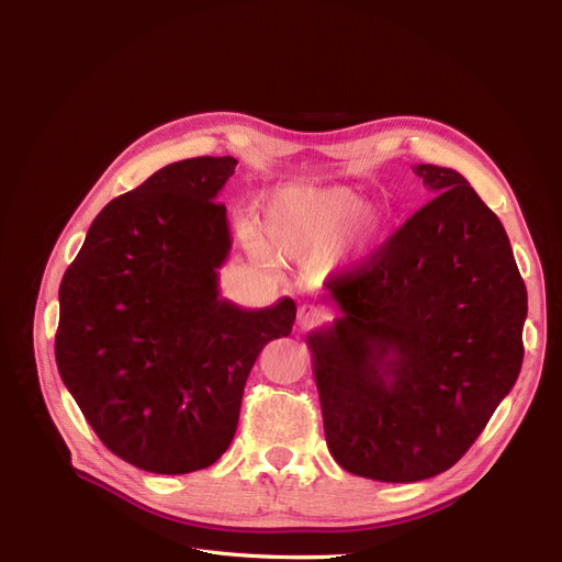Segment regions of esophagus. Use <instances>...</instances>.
<instances>
[{"label":"esophagus","mask_w":562,"mask_h":562,"mask_svg":"<svg viewBox=\"0 0 562 562\" xmlns=\"http://www.w3.org/2000/svg\"><path fill=\"white\" fill-rule=\"evenodd\" d=\"M321 321H323V312L318 307H314V304H302L297 312V323L302 328H312Z\"/></svg>","instance_id":"34e87169"}]
</instances>
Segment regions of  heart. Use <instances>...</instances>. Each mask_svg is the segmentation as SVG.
I'll list each match as a JSON object with an SVG mask.
<instances>
[{
	"label": "heart",
	"instance_id": "heart-1",
	"mask_svg": "<svg viewBox=\"0 0 562 562\" xmlns=\"http://www.w3.org/2000/svg\"><path fill=\"white\" fill-rule=\"evenodd\" d=\"M356 223L359 227L351 234L349 248H372L382 232V217L366 213V199L342 184H281L269 190L260 203L262 239L285 258L330 252L347 239Z\"/></svg>",
	"mask_w": 562,
	"mask_h": 562
}]
</instances>
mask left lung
<instances>
[{
	"label": "left lung",
	"instance_id": "left-lung-1",
	"mask_svg": "<svg viewBox=\"0 0 562 562\" xmlns=\"http://www.w3.org/2000/svg\"><path fill=\"white\" fill-rule=\"evenodd\" d=\"M415 173L434 199L328 283L337 316L307 335L330 454L382 483L457 464L522 366L527 291L499 217L452 168Z\"/></svg>",
	"mask_w": 562,
	"mask_h": 562
}]
</instances>
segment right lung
<instances>
[{"label":"right lung","mask_w":562,"mask_h":562,"mask_svg":"<svg viewBox=\"0 0 562 562\" xmlns=\"http://www.w3.org/2000/svg\"><path fill=\"white\" fill-rule=\"evenodd\" d=\"M236 164L176 161L112 199L60 281V380L105 448L143 471L217 462L255 359L293 330L291 297L265 310L220 297L232 234L215 199Z\"/></svg>","instance_id":"1"}]
</instances>
